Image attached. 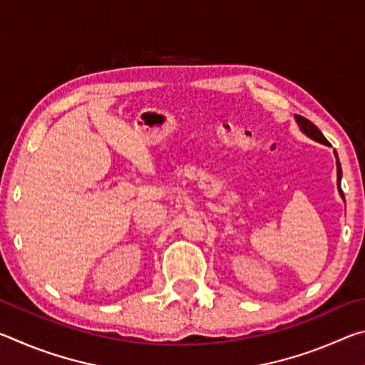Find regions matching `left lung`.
Here are the masks:
<instances>
[{"instance_id":"8db88e82","label":"left lung","mask_w":365,"mask_h":365,"mask_svg":"<svg viewBox=\"0 0 365 365\" xmlns=\"http://www.w3.org/2000/svg\"><path fill=\"white\" fill-rule=\"evenodd\" d=\"M294 119H296V122H298L301 132L306 133L309 138L316 140V141H319V143H322V145H329V141H327V138L324 137L322 132H320L319 128L314 125L311 120H307L306 117H302V115H294ZM335 156H336V151H335ZM336 175H338V191H339V195H341V197L344 200V195H343V191H341V165H339L338 156H336Z\"/></svg>"}]
</instances>
